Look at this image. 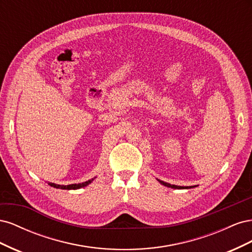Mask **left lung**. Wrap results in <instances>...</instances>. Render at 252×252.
Returning <instances> with one entry per match:
<instances>
[{"label": "left lung", "instance_id": "obj_1", "mask_svg": "<svg viewBox=\"0 0 252 252\" xmlns=\"http://www.w3.org/2000/svg\"><path fill=\"white\" fill-rule=\"evenodd\" d=\"M159 183H161L162 185H164V186H167V187H170V188H173V189H188V188H192V186H190V187H183V186H177V185H171V184H169V183H166V182H163V181H161V180H158Z\"/></svg>", "mask_w": 252, "mask_h": 252}]
</instances>
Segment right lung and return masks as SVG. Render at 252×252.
<instances>
[{
	"mask_svg": "<svg viewBox=\"0 0 252 252\" xmlns=\"http://www.w3.org/2000/svg\"><path fill=\"white\" fill-rule=\"evenodd\" d=\"M94 179H91V180H88L86 182L84 183H79V184H71V185H58V184H55V183H48V184L51 186V187H55V188H60V189H66V190H71V189H80L82 187H85L87 185H89L91 182H93Z\"/></svg>",
	"mask_w": 252,
	"mask_h": 252,
	"instance_id": "add662e5",
	"label": "right lung"
}]
</instances>
